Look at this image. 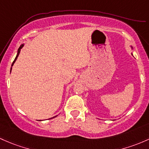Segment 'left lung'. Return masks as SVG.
I'll return each instance as SVG.
<instances>
[{"mask_svg": "<svg viewBox=\"0 0 149 149\" xmlns=\"http://www.w3.org/2000/svg\"><path fill=\"white\" fill-rule=\"evenodd\" d=\"M131 48H132V49H133V47H131Z\"/></svg>", "mask_w": 149, "mask_h": 149, "instance_id": "left-lung-1", "label": "left lung"}]
</instances>
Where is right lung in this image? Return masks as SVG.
I'll list each match as a JSON object with an SVG mask.
<instances>
[{
    "instance_id": "right-lung-1",
    "label": "right lung",
    "mask_w": 149,
    "mask_h": 149,
    "mask_svg": "<svg viewBox=\"0 0 149 149\" xmlns=\"http://www.w3.org/2000/svg\"><path fill=\"white\" fill-rule=\"evenodd\" d=\"M24 44H21V45L20 46L19 48H18V52H17V55H16V58H15V59H14V61H13V63H12L11 67H12V66L13 65V64L15 63V62H16V59H17V58H18V55H19V54H20V52H21V49L23 48V47H24ZM11 69H12V67H11V68H10V72H11ZM55 117H56V116H54V117H53V118H55Z\"/></svg>"
}]
</instances>
